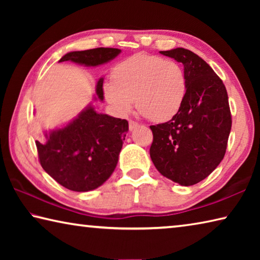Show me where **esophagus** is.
Masks as SVG:
<instances>
[{
	"label": "esophagus",
	"instance_id": "34e87169",
	"mask_svg": "<svg viewBox=\"0 0 260 260\" xmlns=\"http://www.w3.org/2000/svg\"><path fill=\"white\" fill-rule=\"evenodd\" d=\"M128 124H129V131H134L135 128H138V127L140 126L138 122L134 121V120H129Z\"/></svg>",
	"mask_w": 260,
	"mask_h": 260
}]
</instances>
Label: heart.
<instances>
[{
  "mask_svg": "<svg viewBox=\"0 0 260 260\" xmlns=\"http://www.w3.org/2000/svg\"><path fill=\"white\" fill-rule=\"evenodd\" d=\"M112 83L104 86V96L114 111L126 116L133 109L152 121L172 119L186 98L187 83L181 65L159 56L136 54L112 71Z\"/></svg>",
  "mask_w": 260,
  "mask_h": 260,
  "instance_id": "b5f03b06",
  "label": "heart"
}]
</instances>
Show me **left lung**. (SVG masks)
<instances>
[{"label": "left lung", "instance_id": "left-lung-1", "mask_svg": "<svg viewBox=\"0 0 260 260\" xmlns=\"http://www.w3.org/2000/svg\"><path fill=\"white\" fill-rule=\"evenodd\" d=\"M183 65L187 91L170 121L150 126V157L161 175L192 186L213 172L225 156L232 116L226 87L210 65L184 48L160 51Z\"/></svg>", "mask_w": 260, "mask_h": 260}]
</instances>
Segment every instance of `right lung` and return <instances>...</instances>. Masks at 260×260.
Masks as SVG:
<instances>
[{
	"mask_svg": "<svg viewBox=\"0 0 260 260\" xmlns=\"http://www.w3.org/2000/svg\"><path fill=\"white\" fill-rule=\"evenodd\" d=\"M117 48H96L71 51L59 61L99 67L119 55ZM103 78L96 83L94 100L103 101ZM128 132V121L95 111L89 103L63 127L45 132V141H37L42 169L61 186L73 191H89L111 177Z\"/></svg>",
	"mask_w": 260,
	"mask_h": 260,
	"instance_id": "1",
	"label": "right lung"
}]
</instances>
